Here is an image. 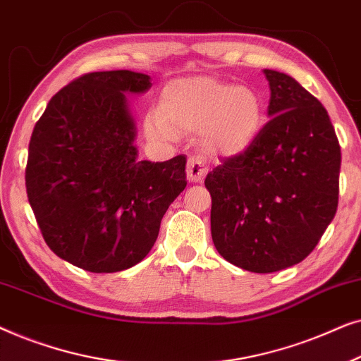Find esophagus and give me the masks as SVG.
Listing matches in <instances>:
<instances>
[{
    "mask_svg": "<svg viewBox=\"0 0 361 361\" xmlns=\"http://www.w3.org/2000/svg\"><path fill=\"white\" fill-rule=\"evenodd\" d=\"M187 179L189 182H194V184H202L205 179L207 172H209V167H207L204 157L200 156H192L189 161H187Z\"/></svg>",
    "mask_w": 361,
    "mask_h": 361,
    "instance_id": "34e87169",
    "label": "esophagus"
}]
</instances>
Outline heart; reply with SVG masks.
Returning <instances> with one entry per match:
<instances>
[{"mask_svg":"<svg viewBox=\"0 0 361 361\" xmlns=\"http://www.w3.org/2000/svg\"><path fill=\"white\" fill-rule=\"evenodd\" d=\"M263 121V102L251 88L209 77H189L164 88L159 116H149L145 126L147 135L159 140L204 133L207 149L236 157L253 146Z\"/></svg>","mask_w":361,"mask_h":361,"instance_id":"b5f03b06","label":"heart"}]
</instances>
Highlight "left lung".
<instances>
[{
  "instance_id": "obj_1",
  "label": "left lung",
  "mask_w": 361,
  "mask_h": 361,
  "mask_svg": "<svg viewBox=\"0 0 361 361\" xmlns=\"http://www.w3.org/2000/svg\"><path fill=\"white\" fill-rule=\"evenodd\" d=\"M263 72L269 121L205 187L216 251L241 269L276 273L307 258L334 220L342 154L322 103L293 77Z\"/></svg>"
}]
</instances>
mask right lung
Here are the masks:
<instances>
[{
	"instance_id": "obj_1",
	"label": "right lung",
	"mask_w": 361,
	"mask_h": 361,
	"mask_svg": "<svg viewBox=\"0 0 361 361\" xmlns=\"http://www.w3.org/2000/svg\"><path fill=\"white\" fill-rule=\"evenodd\" d=\"M151 88L131 71L92 72L51 98L29 141L26 190L49 248L90 273L145 259L185 189V156L137 159L126 95Z\"/></svg>"
}]
</instances>
